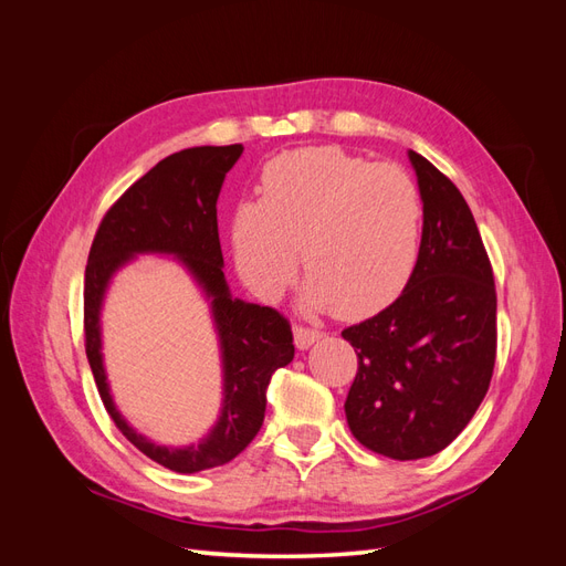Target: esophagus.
Wrapping results in <instances>:
<instances>
[{
  "mask_svg": "<svg viewBox=\"0 0 566 566\" xmlns=\"http://www.w3.org/2000/svg\"><path fill=\"white\" fill-rule=\"evenodd\" d=\"M293 335H295V345L297 349H310L314 342H318L323 337V333L318 331H312V328H304V325H295L293 328Z\"/></svg>",
  "mask_w": 566,
  "mask_h": 566,
  "instance_id": "obj_1",
  "label": "esophagus"
}]
</instances>
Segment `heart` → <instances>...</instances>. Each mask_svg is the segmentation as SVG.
<instances>
[{
  "mask_svg": "<svg viewBox=\"0 0 566 566\" xmlns=\"http://www.w3.org/2000/svg\"><path fill=\"white\" fill-rule=\"evenodd\" d=\"M422 200L397 165H373L337 146L281 153L262 172V200H243L231 219L241 279L276 297L300 260L310 310L361 318L397 297L420 250Z\"/></svg>",
  "mask_w": 566,
  "mask_h": 566,
  "instance_id": "1",
  "label": "heart"
}]
</instances>
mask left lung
<instances>
[{
	"label": "left lung",
	"instance_id": "8db88e82",
	"mask_svg": "<svg viewBox=\"0 0 566 566\" xmlns=\"http://www.w3.org/2000/svg\"><path fill=\"white\" fill-rule=\"evenodd\" d=\"M422 198V241L403 293L342 331L358 356L345 413L373 453L443 451L484 401L495 364V285L482 235L455 184L408 150Z\"/></svg>",
	"mask_w": 566,
	"mask_h": 566
}]
</instances>
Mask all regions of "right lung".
Segmentation results:
<instances>
[{
	"mask_svg": "<svg viewBox=\"0 0 566 566\" xmlns=\"http://www.w3.org/2000/svg\"><path fill=\"white\" fill-rule=\"evenodd\" d=\"M243 146H196L172 153L134 181L101 219L84 269V349L115 427L158 465L193 474L233 460L260 432L271 375L295 356L290 321L271 306L235 300L224 279L217 198ZM175 253L211 297L226 366L218 424L196 448L167 450L134 433L109 399L99 358V304L112 273L132 255Z\"/></svg>",
	"mask_w": 566,
	"mask_h": 566,
	"instance_id": "add662e5",
	"label": "right lung"
}]
</instances>
